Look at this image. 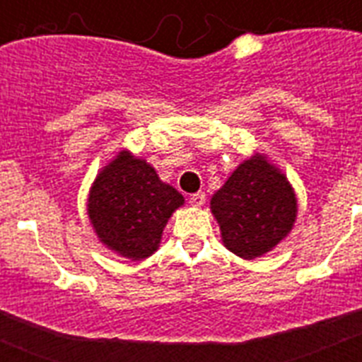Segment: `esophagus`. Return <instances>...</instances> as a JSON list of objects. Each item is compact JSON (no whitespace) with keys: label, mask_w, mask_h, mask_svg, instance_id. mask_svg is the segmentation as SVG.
<instances>
[{"label":"esophagus","mask_w":362,"mask_h":362,"mask_svg":"<svg viewBox=\"0 0 362 362\" xmlns=\"http://www.w3.org/2000/svg\"><path fill=\"white\" fill-rule=\"evenodd\" d=\"M188 201H190L192 206H203V204H204V192H197V194H192V196L188 197Z\"/></svg>","instance_id":"1"}]
</instances>
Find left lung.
Wrapping results in <instances>:
<instances>
[{"mask_svg":"<svg viewBox=\"0 0 362 362\" xmlns=\"http://www.w3.org/2000/svg\"><path fill=\"white\" fill-rule=\"evenodd\" d=\"M210 209L226 248L243 259H255L288 235L297 199L284 174L263 156H254L214 194Z\"/></svg>","mask_w":362,"mask_h":362,"instance_id":"left-lung-1","label":"left lung"}]
</instances>
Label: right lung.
Masks as SVG:
<instances>
[{"label": "right lung", "mask_w": 362, "mask_h": 362, "mask_svg": "<svg viewBox=\"0 0 362 362\" xmlns=\"http://www.w3.org/2000/svg\"><path fill=\"white\" fill-rule=\"evenodd\" d=\"M185 203L145 161L119 152L92 185L88 217L101 243L132 261L158 250L166 221Z\"/></svg>", "instance_id": "1"}]
</instances>
